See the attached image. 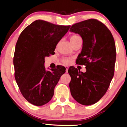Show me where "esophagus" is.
Segmentation results:
<instances>
[{
	"label": "esophagus",
	"mask_w": 127,
	"mask_h": 127,
	"mask_svg": "<svg viewBox=\"0 0 127 127\" xmlns=\"http://www.w3.org/2000/svg\"><path fill=\"white\" fill-rule=\"evenodd\" d=\"M65 68H66V72H67L68 70V66H65Z\"/></svg>",
	"instance_id": "esophagus-1"
}]
</instances>
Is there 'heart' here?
Wrapping results in <instances>:
<instances>
[{
	"instance_id": "1",
	"label": "heart",
	"mask_w": 127,
	"mask_h": 127,
	"mask_svg": "<svg viewBox=\"0 0 127 127\" xmlns=\"http://www.w3.org/2000/svg\"><path fill=\"white\" fill-rule=\"evenodd\" d=\"M80 38L79 36H78V35H73L70 38V41H71V43L73 42V41H75L76 40H77L78 39ZM62 61L63 63L65 64H66V65H68V64H70L71 62V59L70 57H64L62 59Z\"/></svg>"
}]
</instances>
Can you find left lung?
<instances>
[{"instance_id": "obj_1", "label": "left lung", "mask_w": 127, "mask_h": 127, "mask_svg": "<svg viewBox=\"0 0 127 127\" xmlns=\"http://www.w3.org/2000/svg\"><path fill=\"white\" fill-rule=\"evenodd\" d=\"M70 31L79 34L83 39L82 52L76 62L86 66L87 69L83 72L75 67L68 68L70 92L80 104L93 105L104 95L114 76L115 41L109 29L96 19L72 25Z\"/></svg>"}]
</instances>
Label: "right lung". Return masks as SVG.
<instances>
[{
	"label": "right lung",
	"mask_w": 127,
	"mask_h": 127,
	"mask_svg": "<svg viewBox=\"0 0 127 127\" xmlns=\"http://www.w3.org/2000/svg\"><path fill=\"white\" fill-rule=\"evenodd\" d=\"M70 28L38 20L27 26L18 37L13 57L14 77L21 94L32 105L48 102L65 72L66 68L61 65L46 71L44 59L55 54L57 43Z\"/></svg>",
	"instance_id": "1"
}]
</instances>
